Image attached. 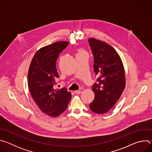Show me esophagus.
Here are the masks:
<instances>
[{
  "mask_svg": "<svg viewBox=\"0 0 152 152\" xmlns=\"http://www.w3.org/2000/svg\"><path fill=\"white\" fill-rule=\"evenodd\" d=\"M81 93H82V91H81L80 90H76V91H75V93L76 94H77V95L80 94Z\"/></svg>",
  "mask_w": 152,
  "mask_h": 152,
  "instance_id": "1",
  "label": "esophagus"
}]
</instances>
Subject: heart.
Wrapping results in <instances>:
<instances>
[{
	"label": "heart",
	"mask_w": 152,
	"mask_h": 152,
	"mask_svg": "<svg viewBox=\"0 0 152 152\" xmlns=\"http://www.w3.org/2000/svg\"><path fill=\"white\" fill-rule=\"evenodd\" d=\"M82 52V51H80V52Z\"/></svg>",
	"instance_id": "obj_1"
}]
</instances>
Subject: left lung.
<instances>
[{
	"label": "left lung",
	"mask_w": 152,
	"mask_h": 152,
	"mask_svg": "<svg viewBox=\"0 0 152 152\" xmlns=\"http://www.w3.org/2000/svg\"><path fill=\"white\" fill-rule=\"evenodd\" d=\"M94 56V72L97 79L92 86L94 99L90 110L102 114L109 111L123 93L126 85L121 59L115 50L106 42L95 38L88 39Z\"/></svg>",
	"instance_id": "1"
}]
</instances>
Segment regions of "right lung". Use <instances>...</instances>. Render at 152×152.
I'll use <instances>...</instances> for the list:
<instances>
[{"label":"right lung","instance_id":"add662e5","mask_svg":"<svg viewBox=\"0 0 152 152\" xmlns=\"http://www.w3.org/2000/svg\"><path fill=\"white\" fill-rule=\"evenodd\" d=\"M69 44L67 41H59L39 49L28 71V82L31 96L39 109L51 117H57L66 111L72 97L66 88H54L59 78L56 61Z\"/></svg>","mask_w":152,"mask_h":152}]
</instances>
